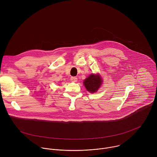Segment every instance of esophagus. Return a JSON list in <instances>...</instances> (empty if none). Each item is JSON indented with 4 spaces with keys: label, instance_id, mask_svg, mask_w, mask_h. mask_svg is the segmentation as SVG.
<instances>
[{
    "label": "esophagus",
    "instance_id": "1",
    "mask_svg": "<svg viewBox=\"0 0 157 157\" xmlns=\"http://www.w3.org/2000/svg\"><path fill=\"white\" fill-rule=\"evenodd\" d=\"M71 81H73V82H76L77 80H78V78L76 77H75V76H72L71 77Z\"/></svg>",
    "mask_w": 157,
    "mask_h": 157
}]
</instances>
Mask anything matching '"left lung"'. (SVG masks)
Returning <instances> with one entry per match:
<instances>
[{"label": "left lung", "mask_w": 157, "mask_h": 157, "mask_svg": "<svg viewBox=\"0 0 157 157\" xmlns=\"http://www.w3.org/2000/svg\"><path fill=\"white\" fill-rule=\"evenodd\" d=\"M102 84V79L99 75L94 74L89 76L84 81V85L88 91L90 93L96 92Z\"/></svg>", "instance_id": "obj_1"}]
</instances>
